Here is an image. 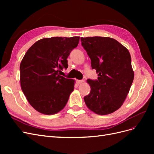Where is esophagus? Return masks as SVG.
Segmentation results:
<instances>
[{"instance_id":"1","label":"esophagus","mask_w":154,"mask_h":154,"mask_svg":"<svg viewBox=\"0 0 154 154\" xmlns=\"http://www.w3.org/2000/svg\"><path fill=\"white\" fill-rule=\"evenodd\" d=\"M76 83H77L78 85H80V84H82V83L83 82V80H76Z\"/></svg>"}]
</instances>
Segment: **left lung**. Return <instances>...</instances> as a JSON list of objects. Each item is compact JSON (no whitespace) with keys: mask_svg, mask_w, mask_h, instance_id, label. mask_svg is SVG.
Returning a JSON list of instances; mask_svg holds the SVG:
<instances>
[{"mask_svg":"<svg viewBox=\"0 0 154 154\" xmlns=\"http://www.w3.org/2000/svg\"><path fill=\"white\" fill-rule=\"evenodd\" d=\"M81 41L98 74L97 80H87L91 90L84 97L85 103L97 114L112 113L123 105L134 80L129 51L109 37H81Z\"/></svg>","mask_w":154,"mask_h":154,"instance_id":"left-lung-1","label":"left lung"}]
</instances>
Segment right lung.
I'll return each mask as SVG.
<instances>
[{
	"label": "right lung",
	"mask_w": 154,
	"mask_h": 154,
	"mask_svg": "<svg viewBox=\"0 0 154 154\" xmlns=\"http://www.w3.org/2000/svg\"><path fill=\"white\" fill-rule=\"evenodd\" d=\"M80 36L51 37L38 40L27 51L20 66V85L29 104L39 112L55 114L66 105L74 81L62 76L67 58Z\"/></svg>",
	"instance_id": "1"
}]
</instances>
